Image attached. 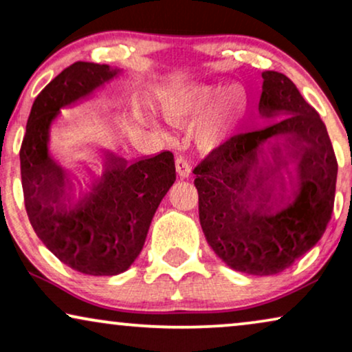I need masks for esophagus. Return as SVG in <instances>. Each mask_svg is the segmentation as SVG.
<instances>
[{"instance_id":"esophagus-1","label":"esophagus","mask_w":352,"mask_h":352,"mask_svg":"<svg viewBox=\"0 0 352 352\" xmlns=\"http://www.w3.org/2000/svg\"><path fill=\"white\" fill-rule=\"evenodd\" d=\"M176 173L179 175V177H184V179L192 175V168H190L189 162L186 158L179 157L176 160Z\"/></svg>"}]
</instances>
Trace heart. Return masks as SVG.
<instances>
[{
    "mask_svg": "<svg viewBox=\"0 0 352 352\" xmlns=\"http://www.w3.org/2000/svg\"><path fill=\"white\" fill-rule=\"evenodd\" d=\"M207 116L195 126L194 140L204 152L220 148L243 127L249 115V94L243 84H197L181 87L163 98V115L171 124H184L202 115L212 102Z\"/></svg>",
    "mask_w": 352,
    "mask_h": 352,
    "instance_id": "heart-1",
    "label": "heart"
}]
</instances>
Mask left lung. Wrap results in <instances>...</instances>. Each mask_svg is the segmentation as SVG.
Listing matches in <instances>:
<instances>
[{"label": "left lung", "instance_id": "1", "mask_svg": "<svg viewBox=\"0 0 352 352\" xmlns=\"http://www.w3.org/2000/svg\"><path fill=\"white\" fill-rule=\"evenodd\" d=\"M260 120L194 170L205 239L236 272L275 275L316 245L335 202L338 163L327 127L293 80L262 72Z\"/></svg>", "mask_w": 352, "mask_h": 352}]
</instances>
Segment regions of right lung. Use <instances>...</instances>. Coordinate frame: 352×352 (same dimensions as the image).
<instances>
[{"label": "right lung", "instance_id": "1", "mask_svg": "<svg viewBox=\"0 0 352 352\" xmlns=\"http://www.w3.org/2000/svg\"><path fill=\"white\" fill-rule=\"evenodd\" d=\"M122 69L77 61L45 87L32 104L21 147V177L30 225L48 250L72 270L115 276L139 257L160 202L176 181L170 152L126 160L107 147L90 181L52 153V127L63 108L92 98Z\"/></svg>", "mask_w": 352, "mask_h": 352}]
</instances>
